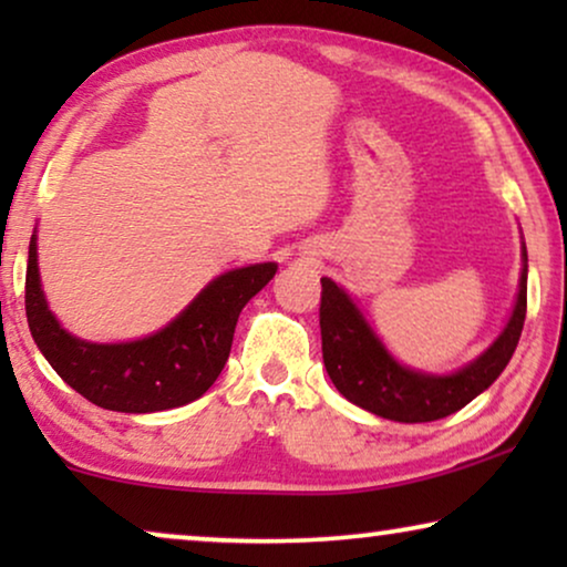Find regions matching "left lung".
I'll list each match as a JSON object with an SVG mask.
<instances>
[{"label":"left lung","mask_w":567,"mask_h":567,"mask_svg":"<svg viewBox=\"0 0 567 567\" xmlns=\"http://www.w3.org/2000/svg\"><path fill=\"white\" fill-rule=\"evenodd\" d=\"M526 247L522 243V276L508 322L477 359L449 374L410 369L386 351L351 293L332 278H322V359L338 392L369 413L398 423H429L462 410L485 392L508 367L526 317Z\"/></svg>","instance_id":"1"}]
</instances>
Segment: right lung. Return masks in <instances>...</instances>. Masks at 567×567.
Segmentation results:
<instances>
[{
  "label": "right lung",
  "instance_id": "obj_1",
  "mask_svg": "<svg viewBox=\"0 0 567 567\" xmlns=\"http://www.w3.org/2000/svg\"><path fill=\"white\" fill-rule=\"evenodd\" d=\"M276 270L278 262L231 268L208 281L175 320L152 336L92 343L61 328L49 309L33 231L25 270L30 336L53 371L92 405L115 413L173 410L198 400L216 382L229 359L239 312Z\"/></svg>",
  "mask_w": 567,
  "mask_h": 567
}]
</instances>
